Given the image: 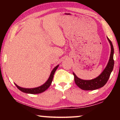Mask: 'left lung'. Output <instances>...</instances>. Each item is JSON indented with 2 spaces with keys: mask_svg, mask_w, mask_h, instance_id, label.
<instances>
[{
  "mask_svg": "<svg viewBox=\"0 0 120 120\" xmlns=\"http://www.w3.org/2000/svg\"><path fill=\"white\" fill-rule=\"evenodd\" d=\"M107 39L110 43L111 47L110 57H109V62L106 68H105L104 71L101 72V74L99 76L92 80H86L81 79L78 78L76 76V75L74 73H73L75 83L80 88L83 89V90H93L101 88L106 84L107 82L109 80L110 75L113 69L114 61L113 59L114 48L113 44L111 40L108 38H107Z\"/></svg>",
  "mask_w": 120,
  "mask_h": 120,
  "instance_id": "left-lung-1",
  "label": "left lung"
}]
</instances>
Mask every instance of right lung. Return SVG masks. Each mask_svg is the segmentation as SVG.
Listing matches in <instances>:
<instances>
[{
	"instance_id": "1",
	"label": "right lung",
	"mask_w": 120,
	"mask_h": 120,
	"mask_svg": "<svg viewBox=\"0 0 120 120\" xmlns=\"http://www.w3.org/2000/svg\"><path fill=\"white\" fill-rule=\"evenodd\" d=\"M58 67H59V65L56 66V67L52 70V72L50 74L49 78L48 79V80L46 81V82L45 83V84H44L43 85H42V86H41L40 87H36V88H22V87L17 86L16 84H15L16 85V86L17 87V88L19 89L21 91H22V92H24L25 93H28V94H40V93H43L45 90H46V89L50 87L51 84V82L53 80V78L54 74V73H55L56 70L57 69V68H58Z\"/></svg>"
}]
</instances>
